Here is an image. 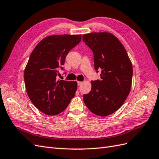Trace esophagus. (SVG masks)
I'll return each instance as SVG.
<instances>
[{
	"label": "esophagus",
	"mask_w": 159,
	"mask_h": 159,
	"mask_svg": "<svg viewBox=\"0 0 159 159\" xmlns=\"http://www.w3.org/2000/svg\"><path fill=\"white\" fill-rule=\"evenodd\" d=\"M82 84H83V82H81V81H78V86H80Z\"/></svg>",
	"instance_id": "esophagus-1"
}]
</instances>
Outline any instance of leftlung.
<instances>
[{"instance_id": "8db88e82", "label": "left lung", "mask_w": 159, "mask_h": 159, "mask_svg": "<svg viewBox=\"0 0 159 159\" xmlns=\"http://www.w3.org/2000/svg\"><path fill=\"white\" fill-rule=\"evenodd\" d=\"M92 50L95 70H102L101 80L91 81L90 93L84 94L86 106L94 115L108 116L123 105L132 86L133 65L123 45L108 32L83 35Z\"/></svg>"}]
</instances>
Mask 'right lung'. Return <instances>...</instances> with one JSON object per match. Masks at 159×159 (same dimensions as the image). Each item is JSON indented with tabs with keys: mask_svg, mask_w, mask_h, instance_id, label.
<instances>
[{
	"mask_svg": "<svg viewBox=\"0 0 159 159\" xmlns=\"http://www.w3.org/2000/svg\"><path fill=\"white\" fill-rule=\"evenodd\" d=\"M81 40V34H53L37 44L24 72L27 94L36 108L50 116L66 109L77 89L76 81L57 80L70 50Z\"/></svg>",
	"mask_w": 159,
	"mask_h": 159,
	"instance_id": "obj_1",
	"label": "right lung"
}]
</instances>
